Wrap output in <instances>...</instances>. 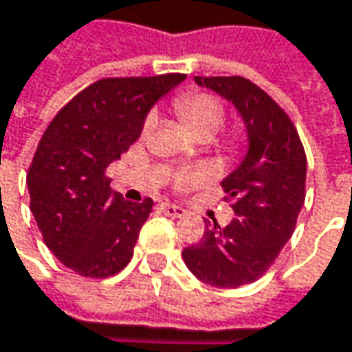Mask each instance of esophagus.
Masks as SVG:
<instances>
[{
  "mask_svg": "<svg viewBox=\"0 0 352 352\" xmlns=\"http://www.w3.org/2000/svg\"><path fill=\"white\" fill-rule=\"evenodd\" d=\"M161 209H163V213L169 215V217H183V215H185V209L179 208L175 204H163Z\"/></svg>",
  "mask_w": 352,
  "mask_h": 352,
  "instance_id": "obj_1",
  "label": "esophagus"
}]
</instances>
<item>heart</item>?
<instances>
[{
	"mask_svg": "<svg viewBox=\"0 0 352 352\" xmlns=\"http://www.w3.org/2000/svg\"><path fill=\"white\" fill-rule=\"evenodd\" d=\"M175 111L179 118L183 120V124L199 139V137H211L226 120V109L221 104V100L209 92H187L181 94L175 100ZM153 129V118L148 116L144 120L143 131L148 133ZM236 139H232L234 143ZM204 179L201 173H189L177 179L179 187H189L195 185Z\"/></svg>",
	"mask_w": 352,
	"mask_h": 352,
	"instance_id": "obj_1",
	"label": "heart"
}]
</instances>
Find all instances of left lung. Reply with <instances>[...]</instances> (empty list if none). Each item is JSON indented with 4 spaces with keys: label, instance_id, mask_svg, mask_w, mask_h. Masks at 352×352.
<instances>
[{
    "label": "left lung",
    "instance_id": "left-lung-1",
    "mask_svg": "<svg viewBox=\"0 0 352 352\" xmlns=\"http://www.w3.org/2000/svg\"><path fill=\"white\" fill-rule=\"evenodd\" d=\"M195 82L238 109L248 153L221 181L236 219L226 228L209 223L199 243L183 250V260L201 282L238 288L266 274L290 240L306 195V155L290 116L254 82L241 76H195Z\"/></svg>",
    "mask_w": 352,
    "mask_h": 352
}]
</instances>
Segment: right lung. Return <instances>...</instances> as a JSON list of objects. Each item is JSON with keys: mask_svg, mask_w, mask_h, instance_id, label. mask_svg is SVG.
<instances>
[{"mask_svg": "<svg viewBox=\"0 0 352 352\" xmlns=\"http://www.w3.org/2000/svg\"><path fill=\"white\" fill-rule=\"evenodd\" d=\"M185 74L102 78L58 112L28 171L30 209L52 254L84 278H109L133 258L153 199L124 201L107 167L141 137L151 107Z\"/></svg>", "mask_w": 352, "mask_h": 352, "instance_id": "obj_1", "label": "right lung"}]
</instances>
